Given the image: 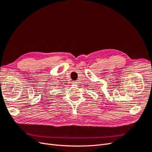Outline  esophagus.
I'll return each mask as SVG.
<instances>
[{"mask_svg":"<svg viewBox=\"0 0 152 152\" xmlns=\"http://www.w3.org/2000/svg\"><path fill=\"white\" fill-rule=\"evenodd\" d=\"M73 84H77V82H73Z\"/></svg>","mask_w":152,"mask_h":152,"instance_id":"34e87169","label":"esophagus"}]
</instances>
